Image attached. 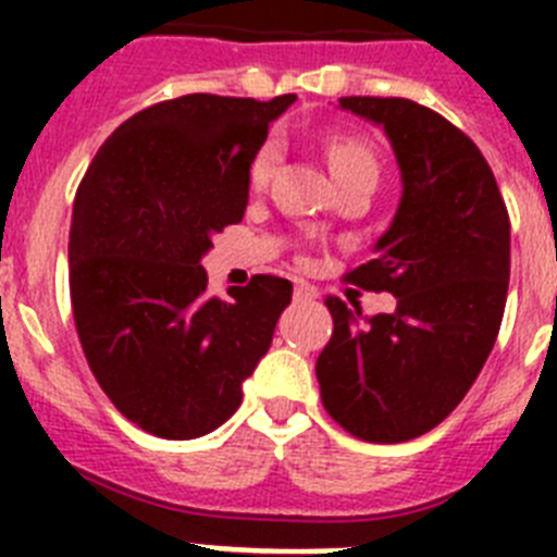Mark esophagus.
Wrapping results in <instances>:
<instances>
[{
    "instance_id": "esophagus-1",
    "label": "esophagus",
    "mask_w": 557,
    "mask_h": 557,
    "mask_svg": "<svg viewBox=\"0 0 557 557\" xmlns=\"http://www.w3.org/2000/svg\"><path fill=\"white\" fill-rule=\"evenodd\" d=\"M314 295H318V289H314L312 284H307V282L295 284V298H298V301H312Z\"/></svg>"
}]
</instances>
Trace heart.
<instances>
[{"label":"heart","mask_w":557,"mask_h":557,"mask_svg":"<svg viewBox=\"0 0 557 557\" xmlns=\"http://www.w3.org/2000/svg\"><path fill=\"white\" fill-rule=\"evenodd\" d=\"M326 161L332 166V175L339 186L357 178H376L379 159L371 141L362 136H332L326 141ZM278 164V145L268 141L262 150L256 152L253 164H250V184L264 186Z\"/></svg>","instance_id":"1"}]
</instances>
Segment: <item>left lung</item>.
Returning a JSON list of instances; mask_svg holds the SVG:
<instances>
[{
	"label": "left lung",
	"mask_w": 557,
	"mask_h": 557,
	"mask_svg": "<svg viewBox=\"0 0 557 557\" xmlns=\"http://www.w3.org/2000/svg\"><path fill=\"white\" fill-rule=\"evenodd\" d=\"M385 127L401 166V203L376 259L346 273L396 295L362 314L329 295L334 332L318 357L329 416L368 444L435 430L480 376L508 301L510 218L480 147L446 116L405 97H339Z\"/></svg>",
	"instance_id": "8db88e82"
}]
</instances>
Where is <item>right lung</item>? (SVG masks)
<instances>
[{"instance_id": "1", "label": "right lung", "mask_w": 557, "mask_h": 557, "mask_svg": "<svg viewBox=\"0 0 557 557\" xmlns=\"http://www.w3.org/2000/svg\"><path fill=\"white\" fill-rule=\"evenodd\" d=\"M295 95H186L122 122L75 195L69 293L86 362L113 407L150 435L218 430L268 354L293 284L253 275L209 293L211 236L243 223L250 164Z\"/></svg>"}]
</instances>
